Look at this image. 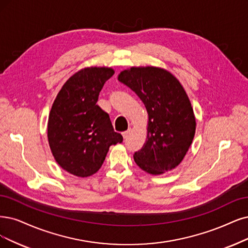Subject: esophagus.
Wrapping results in <instances>:
<instances>
[{
	"instance_id": "obj_1",
	"label": "esophagus",
	"mask_w": 248,
	"mask_h": 248,
	"mask_svg": "<svg viewBox=\"0 0 248 248\" xmlns=\"http://www.w3.org/2000/svg\"><path fill=\"white\" fill-rule=\"evenodd\" d=\"M130 133H131V129H129V130H127V131L124 132V133H123V137H124V139H126L127 137H129Z\"/></svg>"
}]
</instances>
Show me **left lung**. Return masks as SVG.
<instances>
[{
    "label": "left lung",
    "mask_w": 248,
    "mask_h": 248,
    "mask_svg": "<svg viewBox=\"0 0 248 248\" xmlns=\"http://www.w3.org/2000/svg\"><path fill=\"white\" fill-rule=\"evenodd\" d=\"M118 80L138 95L148 113L147 139L135 152V162L150 175L177 168L196 130L193 108L181 82L170 71L154 66L125 69Z\"/></svg>",
    "instance_id": "1"
}]
</instances>
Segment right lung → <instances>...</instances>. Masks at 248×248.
Returning <instances> with one entry per match:
<instances>
[{
	"instance_id": "obj_1",
	"label": "right lung",
	"mask_w": 248,
	"mask_h": 248,
	"mask_svg": "<svg viewBox=\"0 0 248 248\" xmlns=\"http://www.w3.org/2000/svg\"><path fill=\"white\" fill-rule=\"evenodd\" d=\"M110 67H87L70 77L52 105L48 141L55 160L67 172L86 178L102 166L111 145L123 142L108 113L96 103Z\"/></svg>"
}]
</instances>
